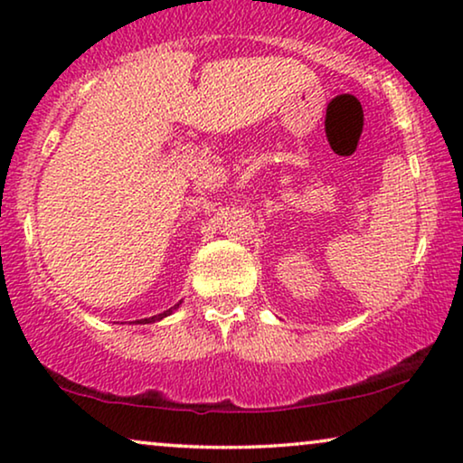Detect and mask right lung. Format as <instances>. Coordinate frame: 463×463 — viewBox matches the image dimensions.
Segmentation results:
<instances>
[{"label": "right lung", "mask_w": 463, "mask_h": 463, "mask_svg": "<svg viewBox=\"0 0 463 463\" xmlns=\"http://www.w3.org/2000/svg\"><path fill=\"white\" fill-rule=\"evenodd\" d=\"M179 306H181V303H176L175 307H170V309H166V312H162V314H157V316H151V318H145L143 322H145V325H151V322H156V320H162V318H166V316H168V314H173L175 309L179 307ZM137 322H141V320H137Z\"/></svg>", "instance_id": "add662e5"}]
</instances>
